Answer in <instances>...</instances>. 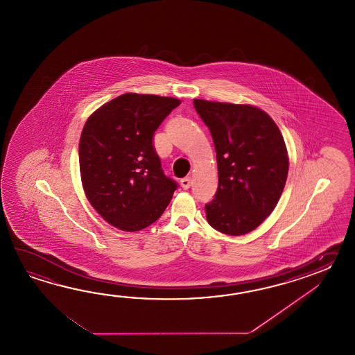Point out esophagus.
<instances>
[{"label": "esophagus", "mask_w": 355, "mask_h": 355, "mask_svg": "<svg viewBox=\"0 0 355 355\" xmlns=\"http://www.w3.org/2000/svg\"><path fill=\"white\" fill-rule=\"evenodd\" d=\"M181 187L184 189L190 188V184H191V178L190 176H187V178H184V179H181L180 180Z\"/></svg>", "instance_id": "esophagus-1"}]
</instances>
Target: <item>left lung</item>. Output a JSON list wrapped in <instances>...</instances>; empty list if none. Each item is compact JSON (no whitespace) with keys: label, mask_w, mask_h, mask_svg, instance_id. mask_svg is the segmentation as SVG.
<instances>
[{"label":"left lung","mask_w":355,"mask_h":355,"mask_svg":"<svg viewBox=\"0 0 355 355\" xmlns=\"http://www.w3.org/2000/svg\"><path fill=\"white\" fill-rule=\"evenodd\" d=\"M217 152L218 189L207 220L230 236L254 231L274 211L287 181V147L275 121L257 106L194 98Z\"/></svg>","instance_id":"left-lung-1"}]
</instances>
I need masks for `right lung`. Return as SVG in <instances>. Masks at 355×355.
I'll use <instances>...</instances> for the list:
<instances>
[{"label":"right lung","mask_w":355,"mask_h":355,"mask_svg":"<svg viewBox=\"0 0 355 355\" xmlns=\"http://www.w3.org/2000/svg\"><path fill=\"white\" fill-rule=\"evenodd\" d=\"M179 98L128 92L100 106L80 138V174L94 209L112 226L141 231L161 217L176 182L166 178L152 144Z\"/></svg>","instance_id":"obj_1"}]
</instances>
